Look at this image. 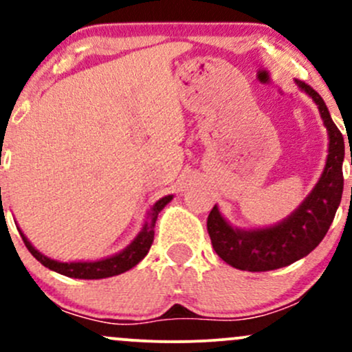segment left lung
<instances>
[{"label": "left lung", "instance_id": "1", "mask_svg": "<svg viewBox=\"0 0 352 352\" xmlns=\"http://www.w3.org/2000/svg\"><path fill=\"white\" fill-rule=\"evenodd\" d=\"M318 104L329 134V153L321 179L292 217L270 228L252 232L232 228L217 207L212 208L207 230L213 250L225 263L243 272H270L298 261L321 243L341 204L344 177V139L331 119L321 96L302 80H296Z\"/></svg>", "mask_w": 352, "mask_h": 352}]
</instances>
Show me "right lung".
<instances>
[{"label": "right lung", "instance_id": "1", "mask_svg": "<svg viewBox=\"0 0 352 352\" xmlns=\"http://www.w3.org/2000/svg\"><path fill=\"white\" fill-rule=\"evenodd\" d=\"M172 200V195L164 197L153 205L151 212H148V220L147 223L144 225L142 232L137 235V238L132 241L124 252H120L119 254H114V256L106 258V260L100 261H78V263H60V261H54L51 258L44 256L34 248L33 245L28 241V238L23 235L21 232V238L26 245V248L30 250V253L33 254L36 260L39 263L46 266V268L52 270V272L64 274V276L69 278H79V280H100V278H109V276H116V274H120L127 270L134 268V266L139 263L140 260L148 253L151 250L152 241H153V228H155V221L157 217H159L160 210H162L168 201Z\"/></svg>", "mask_w": 352, "mask_h": 352}]
</instances>
